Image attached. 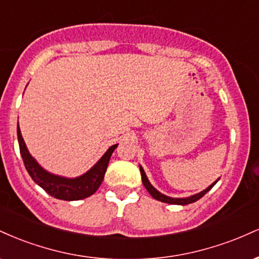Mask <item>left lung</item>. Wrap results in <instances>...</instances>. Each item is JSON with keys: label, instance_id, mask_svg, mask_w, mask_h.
Listing matches in <instances>:
<instances>
[{"label": "left lung", "instance_id": "left-lung-1", "mask_svg": "<svg viewBox=\"0 0 259 259\" xmlns=\"http://www.w3.org/2000/svg\"><path fill=\"white\" fill-rule=\"evenodd\" d=\"M140 167V173H141V179H142V184H144V186L146 187V190L148 192H150V195L152 196L154 200H158L160 202H164V203H170V204H180V206H186V204H190V203H194V202L198 201L201 197H203L204 195L207 194L208 191H209L210 189H212L213 186L215 185L217 183H218L219 179H217L214 183L210 184L209 186L207 187V189H204L203 191L198 192V194H195L192 196H189V197H181V198H177V197H170V196H167L164 194H162V192H159L158 190L154 189L152 186V184L150 183V180H148L146 173H145L144 168L141 167V165H139Z\"/></svg>", "mask_w": 259, "mask_h": 259}]
</instances>
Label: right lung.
<instances>
[{
    "label": "right lung",
    "mask_w": 259,
    "mask_h": 259,
    "mask_svg": "<svg viewBox=\"0 0 259 259\" xmlns=\"http://www.w3.org/2000/svg\"><path fill=\"white\" fill-rule=\"evenodd\" d=\"M17 135L20 154H22L25 169L28 170L31 179L38 186L42 187L47 194L63 201H78L94 195L102 184L113 151L118 146V144H115L109 147L105 154L97 160L96 164L89 169L86 173L76 178H67L50 173L49 170L38 164L37 160L31 156L26 147L24 139L20 133L19 124L17 126Z\"/></svg>",
    "instance_id": "1"
}]
</instances>
